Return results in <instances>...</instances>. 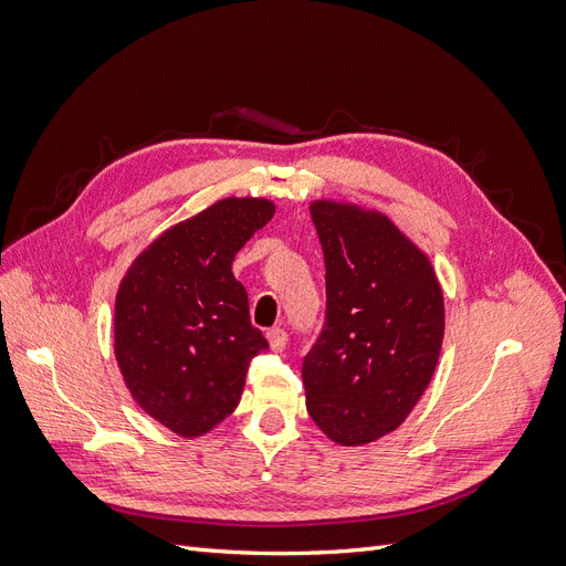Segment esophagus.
Masks as SVG:
<instances>
[{
    "instance_id": "obj_1",
    "label": "esophagus",
    "mask_w": 566,
    "mask_h": 566,
    "mask_svg": "<svg viewBox=\"0 0 566 566\" xmlns=\"http://www.w3.org/2000/svg\"><path fill=\"white\" fill-rule=\"evenodd\" d=\"M266 339H269V347H271L273 352H283L285 345H287V333H285L283 328H271V331L266 333Z\"/></svg>"
}]
</instances>
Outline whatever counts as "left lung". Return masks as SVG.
Returning <instances> with one entry per match:
<instances>
[{
  "mask_svg": "<svg viewBox=\"0 0 566 566\" xmlns=\"http://www.w3.org/2000/svg\"><path fill=\"white\" fill-rule=\"evenodd\" d=\"M325 321L302 364L306 410L342 447L397 430L430 385L443 295L427 254L358 205L316 200Z\"/></svg>",
  "mask_w": 566,
  "mask_h": 566,
  "instance_id": "left-lung-1",
  "label": "left lung"
}]
</instances>
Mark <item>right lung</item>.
<instances>
[{
	"mask_svg": "<svg viewBox=\"0 0 566 566\" xmlns=\"http://www.w3.org/2000/svg\"><path fill=\"white\" fill-rule=\"evenodd\" d=\"M273 212L264 198L219 200L158 235L119 283V373L134 401L179 437L231 416L250 361L269 349L231 264Z\"/></svg>",
	"mask_w": 566,
	"mask_h": 566,
	"instance_id": "obj_1",
	"label": "right lung"
}]
</instances>
